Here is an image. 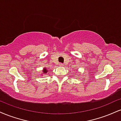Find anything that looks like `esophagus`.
<instances>
[{
    "mask_svg": "<svg viewBox=\"0 0 121 121\" xmlns=\"http://www.w3.org/2000/svg\"><path fill=\"white\" fill-rule=\"evenodd\" d=\"M63 64H62V63H60L59 64V66H63Z\"/></svg>",
    "mask_w": 121,
    "mask_h": 121,
    "instance_id": "1",
    "label": "esophagus"
}]
</instances>
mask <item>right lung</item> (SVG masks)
Wrapping results in <instances>:
<instances>
[{
	"label": "right lung",
	"mask_w": 121,
	"mask_h": 121,
	"mask_svg": "<svg viewBox=\"0 0 121 121\" xmlns=\"http://www.w3.org/2000/svg\"><path fill=\"white\" fill-rule=\"evenodd\" d=\"M43 73H47L48 72V70H47V68H44V69H43Z\"/></svg>",
	"instance_id": "right-lung-1"
}]
</instances>
